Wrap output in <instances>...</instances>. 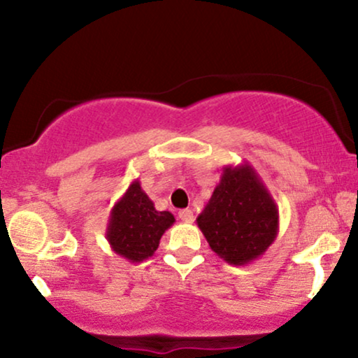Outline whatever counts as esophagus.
Listing matches in <instances>:
<instances>
[{"label":"esophagus","instance_id":"34e87169","mask_svg":"<svg viewBox=\"0 0 358 358\" xmlns=\"http://www.w3.org/2000/svg\"><path fill=\"white\" fill-rule=\"evenodd\" d=\"M178 217H180V220H183V222H192L193 212L190 210V208H183V210L178 212Z\"/></svg>","mask_w":358,"mask_h":358}]
</instances>
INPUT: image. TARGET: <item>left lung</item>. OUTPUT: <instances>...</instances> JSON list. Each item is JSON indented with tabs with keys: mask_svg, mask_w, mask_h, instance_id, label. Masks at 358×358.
<instances>
[{
	"mask_svg": "<svg viewBox=\"0 0 358 358\" xmlns=\"http://www.w3.org/2000/svg\"><path fill=\"white\" fill-rule=\"evenodd\" d=\"M196 225L217 256L232 266H248L276 241L279 210L261 176L244 162L222 170Z\"/></svg>",
	"mask_w": 358,
	"mask_h": 358,
	"instance_id": "8db88e82",
	"label": "left lung"
}]
</instances>
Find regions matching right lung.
I'll use <instances>...</instances> for the list:
<instances>
[{
  "label": "right lung",
  "mask_w": 358,
  "mask_h": 358,
  "mask_svg": "<svg viewBox=\"0 0 358 358\" xmlns=\"http://www.w3.org/2000/svg\"><path fill=\"white\" fill-rule=\"evenodd\" d=\"M173 224V213L156 210L153 200L134 180L110 210L106 239L117 256L143 262L153 256L162 236Z\"/></svg>",
  "instance_id": "1"
}]
</instances>
